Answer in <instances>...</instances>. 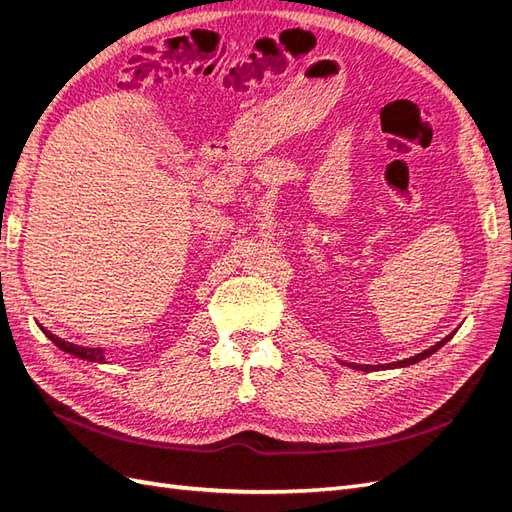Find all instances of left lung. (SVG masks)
I'll list each match as a JSON object with an SVG mask.
<instances>
[{
	"label": "left lung",
	"mask_w": 512,
	"mask_h": 512,
	"mask_svg": "<svg viewBox=\"0 0 512 512\" xmlns=\"http://www.w3.org/2000/svg\"><path fill=\"white\" fill-rule=\"evenodd\" d=\"M446 342H448V337H446V339H442V342H438L436 346H431V348L423 350L421 354L410 356V359L397 361V363H386V365H352V363H346V365H348V367H352V369H356V371H376V369H397V367H408V365H414V363H418V361L427 359V356H431L433 352H438Z\"/></svg>",
	"instance_id": "1"
}]
</instances>
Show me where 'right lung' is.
I'll list each match as a JSON object with an SVG mask.
<instances>
[{
	"label": "right lung",
	"mask_w": 512,
	"mask_h": 512,
	"mask_svg": "<svg viewBox=\"0 0 512 512\" xmlns=\"http://www.w3.org/2000/svg\"><path fill=\"white\" fill-rule=\"evenodd\" d=\"M51 337V342L59 348V350H64V352H68V354H72V356H76V359H83V361H89V363H108L106 361V356H104V352L102 350H94V348H76V346H72V344H66V342H61V339H57V337H53L51 333H46Z\"/></svg>",
	"instance_id": "right-lung-1"
}]
</instances>
